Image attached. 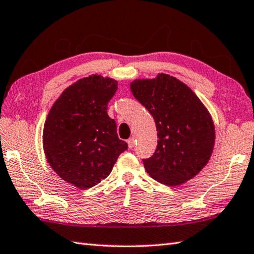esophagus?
<instances>
[{"mask_svg":"<svg viewBox=\"0 0 254 254\" xmlns=\"http://www.w3.org/2000/svg\"><path fill=\"white\" fill-rule=\"evenodd\" d=\"M127 143H128V148H129V149H132L133 146H134V138H133V137L129 138V139L127 140Z\"/></svg>","mask_w":254,"mask_h":254,"instance_id":"obj_1","label":"esophagus"}]
</instances>
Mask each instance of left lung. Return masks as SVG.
Returning <instances> with one entry per match:
<instances>
[{"instance_id": "1", "label": "left lung", "mask_w": 254, "mask_h": 254, "mask_svg": "<svg viewBox=\"0 0 254 254\" xmlns=\"http://www.w3.org/2000/svg\"><path fill=\"white\" fill-rule=\"evenodd\" d=\"M130 90L153 116L157 146L142 160L146 173L166 186L193 178L210 160L215 128L210 113L184 82L166 74L154 79H136Z\"/></svg>"}]
</instances>
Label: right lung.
<instances>
[{"instance_id": "right-lung-1", "label": "right lung", "mask_w": 254, "mask_h": 254, "mask_svg": "<svg viewBox=\"0 0 254 254\" xmlns=\"http://www.w3.org/2000/svg\"><path fill=\"white\" fill-rule=\"evenodd\" d=\"M117 90L112 78L92 75L72 83L51 108L43 149L53 171L80 189L101 183L128 145L117 136L108 104Z\"/></svg>"}]
</instances>
